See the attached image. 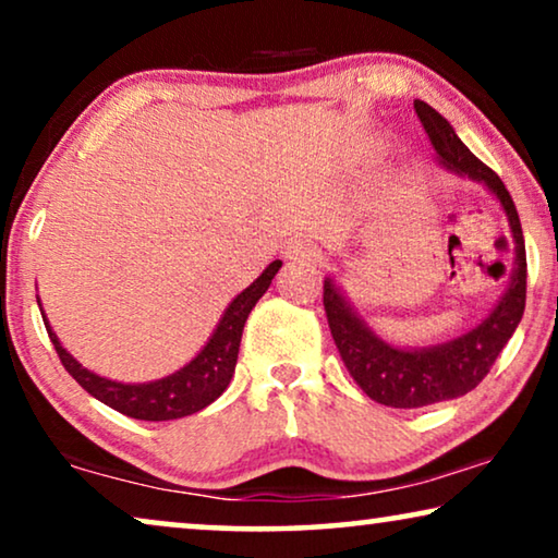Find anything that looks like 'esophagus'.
Here are the masks:
<instances>
[{"mask_svg": "<svg viewBox=\"0 0 558 558\" xmlns=\"http://www.w3.org/2000/svg\"><path fill=\"white\" fill-rule=\"evenodd\" d=\"M281 254H284V258H289V262H294V258H302V262H315V258L319 256V248L307 239H292V241H287V246Z\"/></svg>", "mask_w": 558, "mask_h": 558, "instance_id": "obj_1", "label": "esophagus"}]
</instances>
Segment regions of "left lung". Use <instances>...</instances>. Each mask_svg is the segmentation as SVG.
I'll return each mask as SVG.
<instances>
[{
	"label": "left lung",
	"mask_w": 558,
	"mask_h": 558,
	"mask_svg": "<svg viewBox=\"0 0 558 558\" xmlns=\"http://www.w3.org/2000/svg\"><path fill=\"white\" fill-rule=\"evenodd\" d=\"M439 167L462 180L480 182L500 203L513 239V271L506 292L483 323L460 338L426 348H399L378 338L357 315L335 277H325V312L335 345L350 376L373 401L393 409H418L472 391L513 338L525 310V243L513 197L490 167L464 147L449 121L429 104L414 101Z\"/></svg>",
	"instance_id": "left-lung-1"
}]
</instances>
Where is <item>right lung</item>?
Segmentation results:
<instances>
[{
	"label": "right lung",
	"instance_id": "right-lung-1",
	"mask_svg": "<svg viewBox=\"0 0 558 558\" xmlns=\"http://www.w3.org/2000/svg\"><path fill=\"white\" fill-rule=\"evenodd\" d=\"M279 269L281 262L277 258V262L266 266L254 284H248L241 294L233 296L223 315H220L216 330H213L208 342L197 350L193 361L182 365L180 371L170 373V376L147 380V384H124V380L104 378L94 371L83 368L63 348V342L58 340L56 330L45 317V310L40 312L52 345L58 350L60 363L78 380L81 388H86L94 399L119 411V414L142 418V422H170V418L197 414L226 391L233 378L235 361H239L243 325H246L251 310L266 294ZM37 304H40V296H37Z\"/></svg>",
	"mask_w": 558,
	"mask_h": 558
}]
</instances>
